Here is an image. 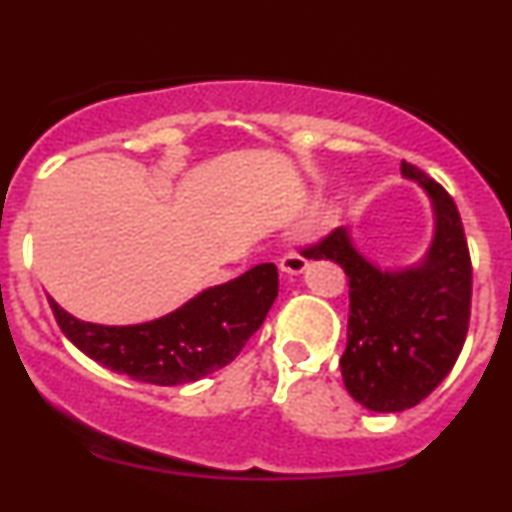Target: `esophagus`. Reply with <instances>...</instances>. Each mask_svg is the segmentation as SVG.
<instances>
[{
	"label": "esophagus",
	"mask_w": 512,
	"mask_h": 512,
	"mask_svg": "<svg viewBox=\"0 0 512 512\" xmlns=\"http://www.w3.org/2000/svg\"><path fill=\"white\" fill-rule=\"evenodd\" d=\"M306 267H309V262H306V257H301L299 252H287V255H282V260H279V270L284 274H304Z\"/></svg>",
	"instance_id": "esophagus-1"
}]
</instances>
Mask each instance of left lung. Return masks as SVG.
<instances>
[{
	"instance_id": "left-lung-1",
	"label": "left lung",
	"mask_w": 512,
	"mask_h": 512,
	"mask_svg": "<svg viewBox=\"0 0 512 512\" xmlns=\"http://www.w3.org/2000/svg\"><path fill=\"white\" fill-rule=\"evenodd\" d=\"M400 171L432 201L434 235L422 260L383 270L346 228L304 250L346 272L351 314L341 373L353 400L373 412L419 405L454 368L471 316V257L456 203L417 166L402 161Z\"/></svg>"
}]
</instances>
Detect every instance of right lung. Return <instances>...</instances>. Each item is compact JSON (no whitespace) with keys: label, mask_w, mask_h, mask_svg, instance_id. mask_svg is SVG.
I'll return each instance as SVG.
<instances>
[{"label":"right lung","mask_w":512,"mask_h":512,"mask_svg":"<svg viewBox=\"0 0 512 512\" xmlns=\"http://www.w3.org/2000/svg\"><path fill=\"white\" fill-rule=\"evenodd\" d=\"M277 267L257 265L203 289L161 319L134 326L88 324L48 297L58 326L88 358L139 383L186 385L225 368L277 299Z\"/></svg>","instance_id":"1"}]
</instances>
